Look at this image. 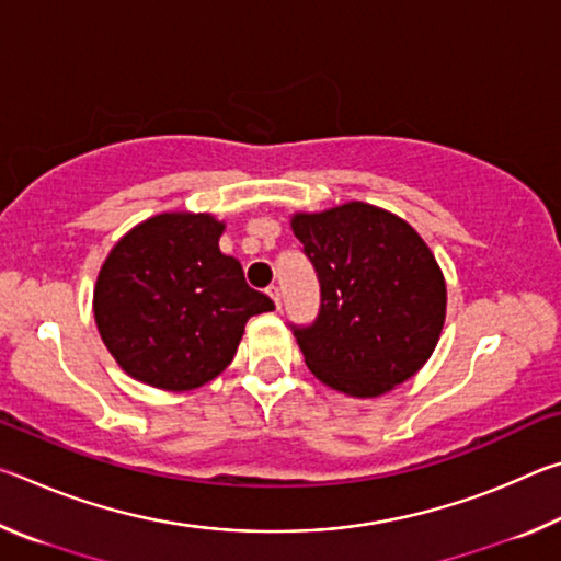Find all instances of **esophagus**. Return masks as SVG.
Returning <instances> with one entry per match:
<instances>
[{"label":"esophagus","mask_w":561,"mask_h":561,"mask_svg":"<svg viewBox=\"0 0 561 561\" xmlns=\"http://www.w3.org/2000/svg\"><path fill=\"white\" fill-rule=\"evenodd\" d=\"M267 294H270L272 301L277 304V309H279V307H282V289L274 287V284H272V287H267Z\"/></svg>","instance_id":"34e87169"}]
</instances>
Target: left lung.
I'll return each instance as SVG.
<instances>
[{
    "mask_svg": "<svg viewBox=\"0 0 561 561\" xmlns=\"http://www.w3.org/2000/svg\"><path fill=\"white\" fill-rule=\"evenodd\" d=\"M291 230L321 287L317 319L291 324L309 371L356 398L408 381L445 321V279L428 244L401 217L366 203L297 213Z\"/></svg>",
    "mask_w": 561,
    "mask_h": 561,
    "instance_id": "8db88e82",
    "label": "left lung"
}]
</instances>
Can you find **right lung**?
<instances>
[{"label":"right lung","instance_id":"obj_1","mask_svg":"<svg viewBox=\"0 0 561 561\" xmlns=\"http://www.w3.org/2000/svg\"><path fill=\"white\" fill-rule=\"evenodd\" d=\"M225 230L207 213H163L133 227L103 262L93 317L128 376L163 391H193L237 354L247 319L274 301L220 252Z\"/></svg>","mask_w":561,"mask_h":561}]
</instances>
